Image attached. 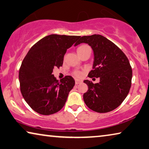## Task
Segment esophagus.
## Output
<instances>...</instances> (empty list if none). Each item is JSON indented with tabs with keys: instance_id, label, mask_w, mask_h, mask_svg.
<instances>
[{
	"instance_id": "34e87169",
	"label": "esophagus",
	"mask_w": 149,
	"mask_h": 149,
	"mask_svg": "<svg viewBox=\"0 0 149 149\" xmlns=\"http://www.w3.org/2000/svg\"><path fill=\"white\" fill-rule=\"evenodd\" d=\"M81 82H82V81H81V80L75 79V84H79L80 83H81Z\"/></svg>"
}]
</instances>
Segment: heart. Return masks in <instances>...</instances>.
<instances>
[{"label":"heart","mask_w":149,"mask_h":149,"mask_svg":"<svg viewBox=\"0 0 149 149\" xmlns=\"http://www.w3.org/2000/svg\"><path fill=\"white\" fill-rule=\"evenodd\" d=\"M89 47L88 45H82L81 47H79V48L77 49V52H79V51H81V50H83L84 49H86V48H88ZM73 75H74V77H81L82 76V72L81 71H79V70H77V71H74L73 72Z\"/></svg>","instance_id":"b5f03b06"}]
</instances>
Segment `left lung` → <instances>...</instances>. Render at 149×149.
Returning <instances> with one entry per match:
<instances>
[{
    "label": "left lung",
    "instance_id": "obj_1",
    "mask_svg": "<svg viewBox=\"0 0 149 149\" xmlns=\"http://www.w3.org/2000/svg\"><path fill=\"white\" fill-rule=\"evenodd\" d=\"M81 43L88 44L93 51V70L88 77L100 79L96 84L84 80L88 89L83 95L84 101L97 113L113 111L125 99L131 86L132 72L129 61L117 46L102 35L82 36L74 46Z\"/></svg>",
    "mask_w": 149,
    "mask_h": 149
}]
</instances>
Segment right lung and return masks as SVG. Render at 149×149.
<instances>
[{
	"instance_id": "obj_1",
	"label": "right lung",
	"mask_w": 149,
	"mask_h": 149,
	"mask_svg": "<svg viewBox=\"0 0 149 149\" xmlns=\"http://www.w3.org/2000/svg\"><path fill=\"white\" fill-rule=\"evenodd\" d=\"M80 36L48 35L29 50L19 70L20 91L25 101L36 113L49 115L60 111L74 86L71 76L60 81L52 74L63 64L67 49Z\"/></svg>"
}]
</instances>
